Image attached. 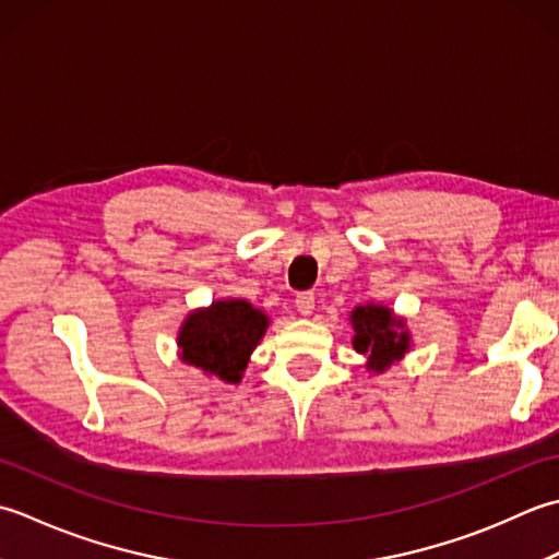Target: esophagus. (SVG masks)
Segmentation results:
<instances>
[{
  "label": "esophagus",
  "mask_w": 559,
  "mask_h": 559,
  "mask_svg": "<svg viewBox=\"0 0 559 559\" xmlns=\"http://www.w3.org/2000/svg\"><path fill=\"white\" fill-rule=\"evenodd\" d=\"M296 311L301 316H311L316 309V294L313 292H299L296 294Z\"/></svg>",
  "instance_id": "34e87169"
}]
</instances>
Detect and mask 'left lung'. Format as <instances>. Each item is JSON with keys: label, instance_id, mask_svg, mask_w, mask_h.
<instances>
[{"label": "left lung", "instance_id": "8db88e82", "mask_svg": "<svg viewBox=\"0 0 559 559\" xmlns=\"http://www.w3.org/2000/svg\"><path fill=\"white\" fill-rule=\"evenodd\" d=\"M355 323V349L369 355V369L383 371L395 359H401L407 349V333H397L403 321L385 309V306H359L352 313Z\"/></svg>", "mask_w": 559, "mask_h": 559}]
</instances>
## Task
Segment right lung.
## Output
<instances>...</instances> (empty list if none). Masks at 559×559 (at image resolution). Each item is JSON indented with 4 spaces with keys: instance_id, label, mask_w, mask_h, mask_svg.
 <instances>
[{
    "instance_id": "obj_1",
    "label": "right lung",
    "mask_w": 559,
    "mask_h": 559,
    "mask_svg": "<svg viewBox=\"0 0 559 559\" xmlns=\"http://www.w3.org/2000/svg\"><path fill=\"white\" fill-rule=\"evenodd\" d=\"M267 316L248 301H216L210 309L192 313L178 335L183 361L222 381L236 383L248 364L250 352L265 335Z\"/></svg>"
}]
</instances>
